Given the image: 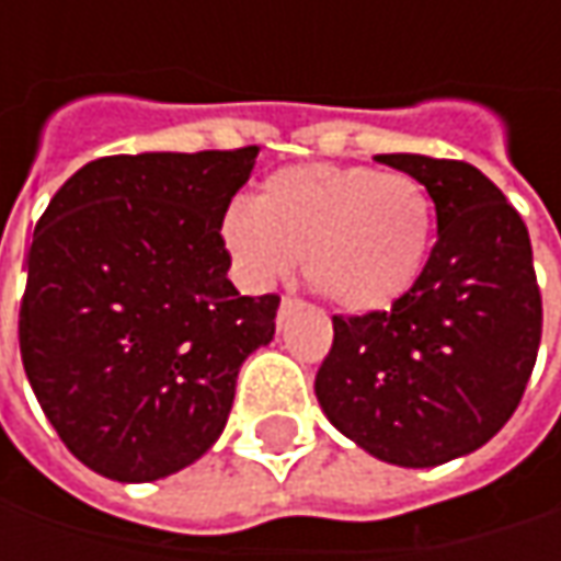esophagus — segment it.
Instances as JSON below:
<instances>
[{"label":"esophagus","instance_id":"obj_1","mask_svg":"<svg viewBox=\"0 0 561 561\" xmlns=\"http://www.w3.org/2000/svg\"><path fill=\"white\" fill-rule=\"evenodd\" d=\"M293 306H296V296H284L280 299V309H277V321H284V314L290 312Z\"/></svg>","mask_w":561,"mask_h":561}]
</instances>
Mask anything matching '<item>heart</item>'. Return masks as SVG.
Here are the masks:
<instances>
[{"label": "heart", "mask_w": 561, "mask_h": 561, "mask_svg": "<svg viewBox=\"0 0 561 561\" xmlns=\"http://www.w3.org/2000/svg\"><path fill=\"white\" fill-rule=\"evenodd\" d=\"M221 237L255 284L290 274L296 255L314 293L346 312H375L412 290L434 237L427 190L402 171L293 164L230 203Z\"/></svg>", "instance_id": "1"}]
</instances>
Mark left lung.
<instances>
[{"instance_id":"obj_1","label":"left lung","mask_w":561,"mask_h":561,"mask_svg":"<svg viewBox=\"0 0 561 561\" xmlns=\"http://www.w3.org/2000/svg\"><path fill=\"white\" fill-rule=\"evenodd\" d=\"M377 162L424 184L437 243L390 309L334 314L314 397L380 462L434 468L484 446L518 409L543 302L528 227L474 164L409 152Z\"/></svg>"}]
</instances>
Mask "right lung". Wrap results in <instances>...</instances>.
<instances>
[{
    "mask_svg": "<svg viewBox=\"0 0 561 561\" xmlns=\"http://www.w3.org/2000/svg\"><path fill=\"white\" fill-rule=\"evenodd\" d=\"M255 156H105L36 221L21 362L61 443L102 478L142 484L196 462L225 431L240 365L274 336L280 296H240L221 237Z\"/></svg>",
    "mask_w": 561,
    "mask_h": 561,
    "instance_id": "add662e5",
    "label": "right lung"
}]
</instances>
